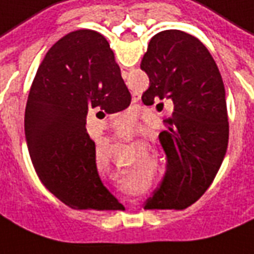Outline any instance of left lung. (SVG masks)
I'll return each mask as SVG.
<instances>
[{
  "mask_svg": "<svg viewBox=\"0 0 254 254\" xmlns=\"http://www.w3.org/2000/svg\"><path fill=\"white\" fill-rule=\"evenodd\" d=\"M141 69L149 76L145 105H174L164 118L160 142L167 171L157 193L161 209H185L206 191L222 165L228 145L226 90L216 63L205 45L179 30L156 34L147 45Z\"/></svg>",
  "mask_w": 254,
  "mask_h": 254,
  "instance_id": "1",
  "label": "left lung"
}]
</instances>
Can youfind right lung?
<instances>
[{"mask_svg": "<svg viewBox=\"0 0 254 254\" xmlns=\"http://www.w3.org/2000/svg\"><path fill=\"white\" fill-rule=\"evenodd\" d=\"M130 102L115 55L100 32H69L46 53L30 89L24 131L37 175L65 205L75 209L123 208L100 179L86 116L94 109L97 118H104Z\"/></svg>", "mask_w": 254, "mask_h": 254, "instance_id": "add662e5", "label": "right lung"}]
</instances>
